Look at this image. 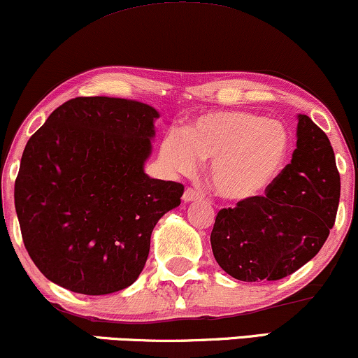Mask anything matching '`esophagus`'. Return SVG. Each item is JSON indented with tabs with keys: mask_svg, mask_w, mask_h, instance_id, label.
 Instances as JSON below:
<instances>
[{
	"mask_svg": "<svg viewBox=\"0 0 358 358\" xmlns=\"http://www.w3.org/2000/svg\"><path fill=\"white\" fill-rule=\"evenodd\" d=\"M199 199H202V194L199 191H196V189L187 187L182 194V201L184 202H194V201H199Z\"/></svg>",
	"mask_w": 358,
	"mask_h": 358,
	"instance_id": "34e87169",
	"label": "esophagus"
}]
</instances>
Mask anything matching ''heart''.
Wrapping results in <instances>:
<instances>
[{
	"label": "heart",
	"instance_id": "heart-1",
	"mask_svg": "<svg viewBox=\"0 0 358 358\" xmlns=\"http://www.w3.org/2000/svg\"><path fill=\"white\" fill-rule=\"evenodd\" d=\"M289 152V132L273 119L245 111H217L197 117L179 132H167L161 161L191 174L197 159L213 161L209 180L220 199L247 202L262 197L280 174Z\"/></svg>",
	"mask_w": 358,
	"mask_h": 358
}]
</instances>
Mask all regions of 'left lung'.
<instances>
[{
    "label": "left lung",
    "instance_id": "left-lung-1",
    "mask_svg": "<svg viewBox=\"0 0 358 358\" xmlns=\"http://www.w3.org/2000/svg\"><path fill=\"white\" fill-rule=\"evenodd\" d=\"M297 148L275 182L257 199L219 210L210 245L237 280H279L314 259L334 227L341 176L324 131L297 116Z\"/></svg>",
    "mask_w": 358,
    "mask_h": 358
}]
</instances>
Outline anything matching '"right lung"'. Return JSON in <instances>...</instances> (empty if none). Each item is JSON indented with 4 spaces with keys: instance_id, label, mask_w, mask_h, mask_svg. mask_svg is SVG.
I'll list each match as a JSON object with an SVG mask.
<instances>
[{
    "instance_id": "obj_1",
    "label": "right lung",
    "mask_w": 358,
    "mask_h": 358,
    "mask_svg": "<svg viewBox=\"0 0 358 358\" xmlns=\"http://www.w3.org/2000/svg\"><path fill=\"white\" fill-rule=\"evenodd\" d=\"M157 117L139 101L76 98L31 136L15 207L26 250L46 279L104 295L143 272L152 229L184 192L144 172Z\"/></svg>"
}]
</instances>
